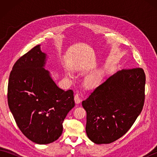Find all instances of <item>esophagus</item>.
<instances>
[{
  "label": "esophagus",
  "mask_w": 157,
  "mask_h": 157,
  "mask_svg": "<svg viewBox=\"0 0 157 157\" xmlns=\"http://www.w3.org/2000/svg\"><path fill=\"white\" fill-rule=\"evenodd\" d=\"M74 100H75V102L76 104H79V103H80L82 102V101L81 96H79V94H78L75 95Z\"/></svg>",
  "instance_id": "esophagus-1"
}]
</instances>
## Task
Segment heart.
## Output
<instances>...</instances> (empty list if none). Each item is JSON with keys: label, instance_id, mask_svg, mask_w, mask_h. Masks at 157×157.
Here are the masks:
<instances>
[{"label": "heart", "instance_id": "1", "mask_svg": "<svg viewBox=\"0 0 157 157\" xmlns=\"http://www.w3.org/2000/svg\"><path fill=\"white\" fill-rule=\"evenodd\" d=\"M67 75H70L69 73H67ZM98 81H99V79L97 76H90L89 77V78L87 79V80H86L88 84L90 86L96 85V84L98 82Z\"/></svg>", "mask_w": 157, "mask_h": 157}]
</instances>
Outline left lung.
Returning <instances> with one entry per match:
<instances>
[{
    "instance_id": "left-lung-1",
    "label": "left lung",
    "mask_w": 157,
    "mask_h": 157,
    "mask_svg": "<svg viewBox=\"0 0 157 157\" xmlns=\"http://www.w3.org/2000/svg\"><path fill=\"white\" fill-rule=\"evenodd\" d=\"M142 68L122 69L110 76L82 102L86 132L95 144H110L124 135L140 114L145 98Z\"/></svg>"
}]
</instances>
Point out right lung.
<instances>
[{
    "instance_id": "1",
    "label": "right lung",
    "mask_w": 157,
    "mask_h": 157,
    "mask_svg": "<svg viewBox=\"0 0 157 157\" xmlns=\"http://www.w3.org/2000/svg\"><path fill=\"white\" fill-rule=\"evenodd\" d=\"M37 45L13 67L8 84V105L18 128L39 144L56 140L63 122L74 107L72 90L65 91L52 80L44 67L46 55Z\"/></svg>"
}]
</instances>
